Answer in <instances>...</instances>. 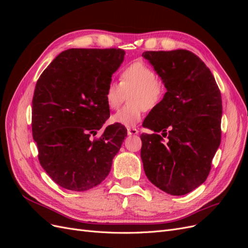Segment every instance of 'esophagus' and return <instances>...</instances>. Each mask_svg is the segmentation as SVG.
<instances>
[{
  "label": "esophagus",
  "mask_w": 248,
  "mask_h": 248,
  "mask_svg": "<svg viewBox=\"0 0 248 248\" xmlns=\"http://www.w3.org/2000/svg\"><path fill=\"white\" fill-rule=\"evenodd\" d=\"M127 132H128L129 136H136V134L139 133V130L136 128H128L127 129Z\"/></svg>",
  "instance_id": "esophagus-1"
}]
</instances>
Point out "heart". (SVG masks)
I'll use <instances>...</instances> for the list:
<instances>
[{
	"label": "heart",
	"instance_id": "obj_1",
	"mask_svg": "<svg viewBox=\"0 0 248 248\" xmlns=\"http://www.w3.org/2000/svg\"><path fill=\"white\" fill-rule=\"evenodd\" d=\"M128 96V106L111 116V123L125 127L137 126L145 109L158 106L164 96V86L157 79L153 68L142 61L127 65L120 74V84L110 81L106 90V101L110 109L118 108Z\"/></svg>",
	"mask_w": 248,
	"mask_h": 248
}]
</instances>
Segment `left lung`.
<instances>
[{
    "label": "left lung",
    "instance_id": "obj_1",
    "mask_svg": "<svg viewBox=\"0 0 248 248\" xmlns=\"http://www.w3.org/2000/svg\"><path fill=\"white\" fill-rule=\"evenodd\" d=\"M167 92L144 125L160 134L140 136V157L150 182L183 196L206 181L220 145L222 103L213 74L191 51H145Z\"/></svg>",
    "mask_w": 248,
    "mask_h": 248
}]
</instances>
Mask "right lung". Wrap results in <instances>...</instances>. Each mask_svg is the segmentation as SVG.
<instances>
[{
  "label": "right lung",
  "mask_w": 248,
  "mask_h": 248,
  "mask_svg": "<svg viewBox=\"0 0 248 248\" xmlns=\"http://www.w3.org/2000/svg\"><path fill=\"white\" fill-rule=\"evenodd\" d=\"M124 56L120 48H70L37 80L33 139L41 167L65 189L85 191L100 184L127 136L125 127L112 124L91 140L109 117L106 90Z\"/></svg>",
  "instance_id": "obj_1"
}]
</instances>
